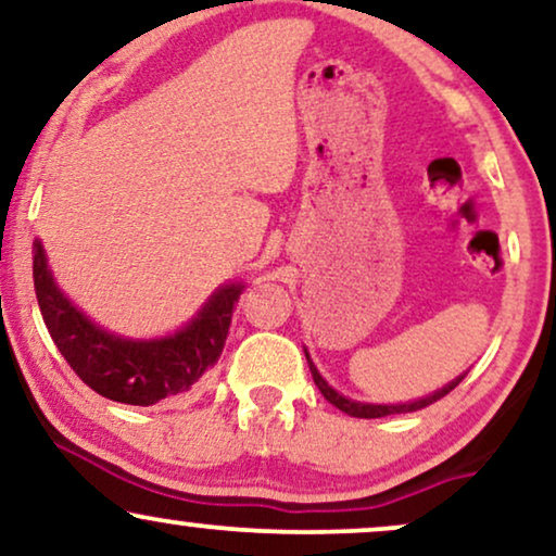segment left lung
Segmentation results:
<instances>
[{
  "label": "left lung",
  "instance_id": "1",
  "mask_svg": "<svg viewBox=\"0 0 556 556\" xmlns=\"http://www.w3.org/2000/svg\"><path fill=\"white\" fill-rule=\"evenodd\" d=\"M305 357H307V354H305ZM307 365H311L313 380H316L318 391L324 393L326 401H329V404L337 406V409H342L344 414H350V417H359V419H378V417H388V414H406V412H417V409H425V406H430V404H434V401H440V399H443V396H447V393H451L453 388H456V386L460 383V380H464V376H460V378L453 380V383H447L445 388H440V391H434L432 396H427V399H419V401H412V404L378 406V404H357V401H350V399H344L342 393H337V391H333V388H331L329 383H326L324 378L318 376L316 365L311 363V357H307Z\"/></svg>",
  "mask_w": 556,
  "mask_h": 556
}]
</instances>
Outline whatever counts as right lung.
Segmentation results:
<instances>
[{"label": "right lung", "instance_id": "right-lung-1", "mask_svg": "<svg viewBox=\"0 0 556 556\" xmlns=\"http://www.w3.org/2000/svg\"><path fill=\"white\" fill-rule=\"evenodd\" d=\"M33 285L53 344L72 370L100 396L150 406L189 391L223 352L243 285H225L176 337L129 342L92 326L53 285L41 243H33Z\"/></svg>", "mask_w": 556, "mask_h": 556}]
</instances>
